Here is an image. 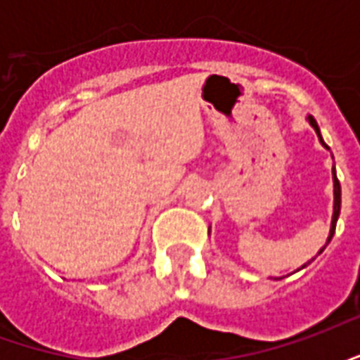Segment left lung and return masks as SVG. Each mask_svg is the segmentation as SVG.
Masks as SVG:
<instances>
[{
	"label": "left lung",
	"instance_id": "obj_1",
	"mask_svg": "<svg viewBox=\"0 0 360 360\" xmlns=\"http://www.w3.org/2000/svg\"><path fill=\"white\" fill-rule=\"evenodd\" d=\"M309 123L312 125V129L316 131L318 139H320V142H322V146H324V148H328V144H326L324 139H322V134H320V129H318L316 119L312 117V115H309ZM332 175H333V216H332V227H330V237H328L326 245L332 241L333 233H335V224H338V218H340V210H341V185H340V181H338V175H335V167L332 169ZM324 249L326 247H322V250ZM322 250H320V252H322ZM320 252H318V255H320ZM304 266H302V268H304Z\"/></svg>",
	"mask_w": 360,
	"mask_h": 360
}]
</instances>
